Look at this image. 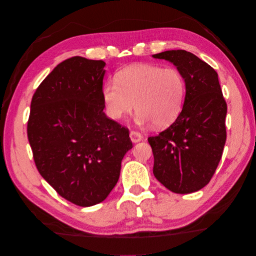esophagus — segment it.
Here are the masks:
<instances>
[{
  "mask_svg": "<svg viewBox=\"0 0 256 256\" xmlns=\"http://www.w3.org/2000/svg\"><path fill=\"white\" fill-rule=\"evenodd\" d=\"M130 140L132 142H138L142 140V135L140 132L136 130H132L130 132Z\"/></svg>",
  "mask_w": 256,
  "mask_h": 256,
  "instance_id": "esophagus-1",
  "label": "esophagus"
}]
</instances>
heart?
<instances>
[{"mask_svg": "<svg viewBox=\"0 0 256 256\" xmlns=\"http://www.w3.org/2000/svg\"><path fill=\"white\" fill-rule=\"evenodd\" d=\"M186 96V82L181 72L154 64L124 67L101 90L103 106L110 119L121 120L136 108L138 124H154L158 128L168 127L178 118Z\"/></svg>", "mask_w": 256, "mask_h": 256, "instance_id": "heart-1", "label": "heart"}]
</instances>
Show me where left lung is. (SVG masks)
I'll use <instances>...</instances> for the list:
<instances>
[{"label": "left lung", "mask_w": 256, "mask_h": 256, "mask_svg": "<svg viewBox=\"0 0 256 256\" xmlns=\"http://www.w3.org/2000/svg\"><path fill=\"white\" fill-rule=\"evenodd\" d=\"M154 58L173 62L184 76L186 96L178 118L148 137L155 178L176 194H191L212 180L226 142L227 103L218 74L186 50H168Z\"/></svg>", "instance_id": "left-lung-1"}]
</instances>
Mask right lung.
<instances>
[{
  "label": "right lung",
  "instance_id": "obj_1",
  "mask_svg": "<svg viewBox=\"0 0 256 256\" xmlns=\"http://www.w3.org/2000/svg\"><path fill=\"white\" fill-rule=\"evenodd\" d=\"M106 62L74 56L49 73L31 100L29 144L38 171L70 202L104 200L132 150L128 128L103 112Z\"/></svg>",
  "mask_w": 256,
  "mask_h": 256
}]
</instances>
